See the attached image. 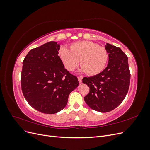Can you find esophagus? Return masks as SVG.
Wrapping results in <instances>:
<instances>
[{"label":"esophagus","instance_id":"esophagus-1","mask_svg":"<svg viewBox=\"0 0 150 150\" xmlns=\"http://www.w3.org/2000/svg\"><path fill=\"white\" fill-rule=\"evenodd\" d=\"M78 81L79 83H82V79H83V77L82 76H79L78 77Z\"/></svg>","mask_w":150,"mask_h":150}]
</instances>
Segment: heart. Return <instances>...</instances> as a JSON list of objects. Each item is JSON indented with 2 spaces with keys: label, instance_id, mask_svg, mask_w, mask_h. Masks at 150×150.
I'll return each instance as SVG.
<instances>
[{
  "label": "heart",
  "instance_id": "heart-1",
  "mask_svg": "<svg viewBox=\"0 0 150 150\" xmlns=\"http://www.w3.org/2000/svg\"><path fill=\"white\" fill-rule=\"evenodd\" d=\"M59 56L63 65L69 71L78 66L79 60L81 70L89 76L99 74L104 69L108 61V52L105 47L91 41L72 43L70 50L62 47Z\"/></svg>",
  "mask_w": 150,
  "mask_h": 150
}]
</instances>
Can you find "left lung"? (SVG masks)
Here are the masks:
<instances>
[{
  "label": "left lung",
  "instance_id": "left-lung-1",
  "mask_svg": "<svg viewBox=\"0 0 150 150\" xmlns=\"http://www.w3.org/2000/svg\"><path fill=\"white\" fill-rule=\"evenodd\" d=\"M109 54L108 66L101 73L84 78L83 83L89 88L84 101L93 110L110 112L118 106L128 93L130 83L128 58L118 47L106 44Z\"/></svg>",
  "mask_w": 150,
  "mask_h": 150
}]
</instances>
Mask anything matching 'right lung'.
Instances as JSON below:
<instances>
[{"label": "right lung", "mask_w": 150, "mask_h": 150, "mask_svg": "<svg viewBox=\"0 0 150 150\" xmlns=\"http://www.w3.org/2000/svg\"><path fill=\"white\" fill-rule=\"evenodd\" d=\"M51 41L31 49L23 61L21 88L26 101L38 111L54 114L66 106L69 94L79 85L78 78L64 68Z\"/></svg>", "instance_id": "obj_1"}]
</instances>
